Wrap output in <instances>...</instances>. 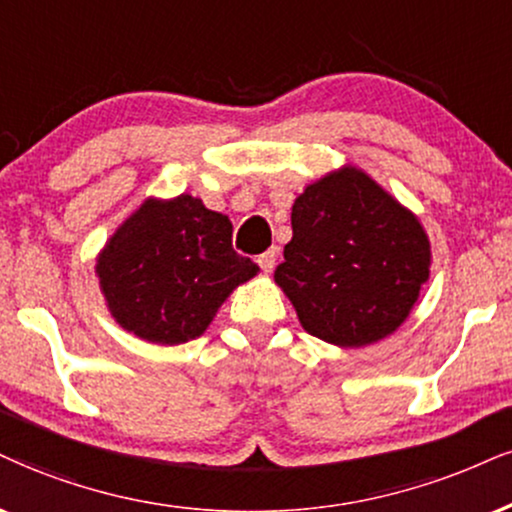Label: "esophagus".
I'll list each match as a JSON object with an SVG mask.
<instances>
[{
	"label": "esophagus",
	"instance_id": "esophagus-1",
	"mask_svg": "<svg viewBox=\"0 0 512 512\" xmlns=\"http://www.w3.org/2000/svg\"><path fill=\"white\" fill-rule=\"evenodd\" d=\"M275 258H277V254H275V249H268L266 254H261L258 256V266H261V270L263 273H273V268H275Z\"/></svg>",
	"mask_w": 512,
	"mask_h": 512
}]
</instances>
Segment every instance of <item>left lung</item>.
Wrapping results in <instances>:
<instances>
[{
    "instance_id": "1",
    "label": "left lung",
    "mask_w": 512,
    "mask_h": 512,
    "mask_svg": "<svg viewBox=\"0 0 512 512\" xmlns=\"http://www.w3.org/2000/svg\"><path fill=\"white\" fill-rule=\"evenodd\" d=\"M292 242L275 282L308 334L365 346L408 318L430 277L418 220L356 168L327 175L292 206Z\"/></svg>"
}]
</instances>
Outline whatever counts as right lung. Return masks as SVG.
I'll return each mask as SVG.
<instances>
[{
	"mask_svg": "<svg viewBox=\"0 0 512 512\" xmlns=\"http://www.w3.org/2000/svg\"><path fill=\"white\" fill-rule=\"evenodd\" d=\"M256 273V263L232 249L227 216L189 194L142 204L97 261L113 318L154 344L199 337L227 294Z\"/></svg>",
	"mask_w": 512,
	"mask_h": 512,
	"instance_id": "1",
	"label": "right lung"
}]
</instances>
